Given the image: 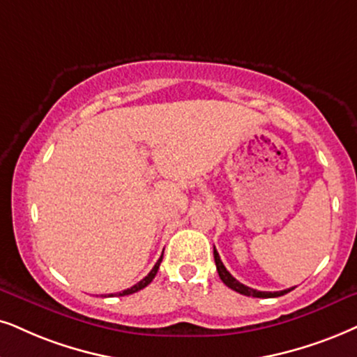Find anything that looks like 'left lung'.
Here are the masks:
<instances>
[{
  "label": "left lung",
  "instance_id": "left-lung-1",
  "mask_svg": "<svg viewBox=\"0 0 357 357\" xmlns=\"http://www.w3.org/2000/svg\"><path fill=\"white\" fill-rule=\"evenodd\" d=\"M214 260H215V267H218V273H219L220 280H222V282L229 288H231V290L241 293V295L254 296V298H277V296H282V295H285V293L293 290V288H288V290H282V291H259V290H254V288L243 285V283L238 282V280L234 278L232 275L227 272V268L224 267L222 260H220V257L218 254V250H215V247H214Z\"/></svg>",
  "mask_w": 357,
  "mask_h": 357
}]
</instances>
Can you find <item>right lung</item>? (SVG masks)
<instances>
[{"label":"right lung","mask_w":357,"mask_h":357,"mask_svg":"<svg viewBox=\"0 0 357 357\" xmlns=\"http://www.w3.org/2000/svg\"><path fill=\"white\" fill-rule=\"evenodd\" d=\"M161 260H163V257H161V259L156 261V264H155V267H153L151 272L148 273L146 277L142 280V282H138L137 285H133L132 288H126V290H123V291L120 293V296H125V295H132V293H137V291H139V290H143V288H145L146 285H150V283H151V280L155 278V275H156V272H158V268H160V264H161ZM110 296H114V295H110Z\"/></svg>","instance_id":"1"}]
</instances>
